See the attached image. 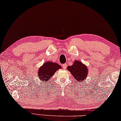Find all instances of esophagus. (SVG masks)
Wrapping results in <instances>:
<instances>
[{
  "mask_svg": "<svg viewBox=\"0 0 121 121\" xmlns=\"http://www.w3.org/2000/svg\"><path fill=\"white\" fill-rule=\"evenodd\" d=\"M62 67H63V69H65H65H66V68H67V64H63Z\"/></svg>",
  "mask_w": 121,
  "mask_h": 121,
  "instance_id": "esophagus-1",
  "label": "esophagus"
}]
</instances>
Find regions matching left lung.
Wrapping results in <instances>:
<instances>
[{
    "label": "left lung",
    "mask_w": 121,
    "mask_h": 121,
    "mask_svg": "<svg viewBox=\"0 0 121 121\" xmlns=\"http://www.w3.org/2000/svg\"><path fill=\"white\" fill-rule=\"evenodd\" d=\"M68 70L71 72L77 82H79L86 79L88 75V69L86 65L77 60L74 61L72 65L68 67Z\"/></svg>",
    "instance_id": "8db88e82"
}]
</instances>
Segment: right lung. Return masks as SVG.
<instances>
[{"label":"right lung","mask_w":121,"mask_h":121,"mask_svg":"<svg viewBox=\"0 0 121 121\" xmlns=\"http://www.w3.org/2000/svg\"><path fill=\"white\" fill-rule=\"evenodd\" d=\"M61 69L62 66L57 63L48 61L39 68L37 76L41 82H47L57 70Z\"/></svg>","instance_id":"obj_1"}]
</instances>
